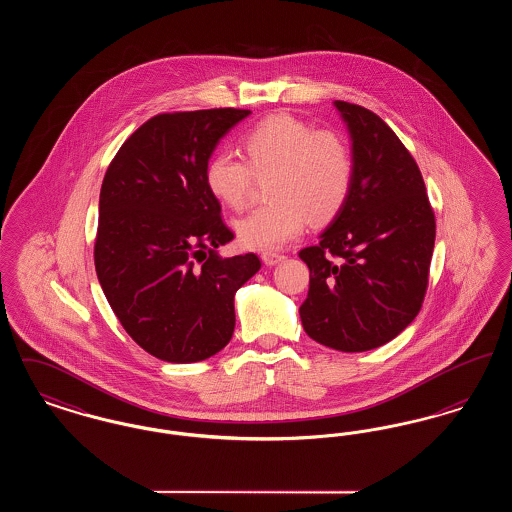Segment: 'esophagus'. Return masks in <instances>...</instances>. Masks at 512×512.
<instances>
[{
    "label": "esophagus",
    "instance_id": "obj_1",
    "mask_svg": "<svg viewBox=\"0 0 512 512\" xmlns=\"http://www.w3.org/2000/svg\"><path fill=\"white\" fill-rule=\"evenodd\" d=\"M261 259H263V263H265L267 267H274V265L282 263L286 257H284V255H280V253H272V251H267V253H263V255H261Z\"/></svg>",
    "mask_w": 512,
    "mask_h": 512
}]
</instances>
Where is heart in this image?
Returning <instances> with one entry per match:
<instances>
[{
	"label": "heart",
	"mask_w": 512,
	"mask_h": 512,
	"mask_svg": "<svg viewBox=\"0 0 512 512\" xmlns=\"http://www.w3.org/2000/svg\"><path fill=\"white\" fill-rule=\"evenodd\" d=\"M244 159L230 151L213 155L205 186L222 207L244 209L257 178H270V203L234 224L247 249L274 251L307 226L336 219L353 188V153L334 130L278 113L253 126L244 138Z\"/></svg>",
	"instance_id": "b5f03b06"
}]
</instances>
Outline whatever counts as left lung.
Returning a JSON list of instances; mask_svg holds the SVG:
<instances>
[{
    "mask_svg": "<svg viewBox=\"0 0 512 512\" xmlns=\"http://www.w3.org/2000/svg\"><path fill=\"white\" fill-rule=\"evenodd\" d=\"M334 107L351 140L353 188L320 242L299 251L311 272L299 317L309 338L361 353L397 338L418 315L436 220L422 174L390 126L361 105Z\"/></svg>",
    "mask_w": 512,
    "mask_h": 512,
    "instance_id": "8db88e82",
    "label": "left lung"
}]
</instances>
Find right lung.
I'll use <instances>...</instances> for the list:
<instances>
[{"label": "right lung", "mask_w": 512, "mask_h": 512, "mask_svg": "<svg viewBox=\"0 0 512 512\" xmlns=\"http://www.w3.org/2000/svg\"><path fill=\"white\" fill-rule=\"evenodd\" d=\"M247 109L165 113L142 124L105 172L94 261L122 328L149 355L197 363L232 340L234 295L261 268L222 257L234 234L205 186V167Z\"/></svg>", "instance_id": "right-lung-1"}]
</instances>
